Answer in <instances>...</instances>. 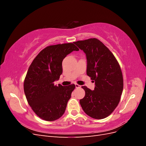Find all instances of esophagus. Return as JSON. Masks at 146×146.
I'll list each match as a JSON object with an SVG mask.
<instances>
[{
  "instance_id": "obj_1",
  "label": "esophagus",
  "mask_w": 146,
  "mask_h": 146,
  "mask_svg": "<svg viewBox=\"0 0 146 146\" xmlns=\"http://www.w3.org/2000/svg\"><path fill=\"white\" fill-rule=\"evenodd\" d=\"M76 88H81V86L80 85H78V84H76Z\"/></svg>"
}]
</instances>
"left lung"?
<instances>
[{"label": "left lung", "mask_w": 146, "mask_h": 146, "mask_svg": "<svg viewBox=\"0 0 146 146\" xmlns=\"http://www.w3.org/2000/svg\"><path fill=\"white\" fill-rule=\"evenodd\" d=\"M74 43L85 53L86 74L95 82L93 91L82 87L85 96L80 100L81 107L89 116L104 119L113 113L121 99L123 82L120 66L111 52L98 39Z\"/></svg>", "instance_id": "obj_1"}]
</instances>
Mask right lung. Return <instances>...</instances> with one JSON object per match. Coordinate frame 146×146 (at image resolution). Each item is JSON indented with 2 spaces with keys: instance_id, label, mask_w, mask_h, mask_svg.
I'll use <instances>...</instances> for the list:
<instances>
[{
  "instance_id": "add662e5",
  "label": "right lung",
  "mask_w": 146,
  "mask_h": 146,
  "mask_svg": "<svg viewBox=\"0 0 146 146\" xmlns=\"http://www.w3.org/2000/svg\"><path fill=\"white\" fill-rule=\"evenodd\" d=\"M79 50L74 43L47 46L35 57L24 82V93L29 105L36 115L47 121L63 116L74 84L55 85L63 72L62 61L72 51Z\"/></svg>"
}]
</instances>
